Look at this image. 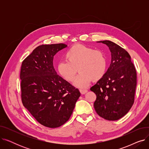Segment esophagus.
<instances>
[{
	"instance_id": "1",
	"label": "esophagus",
	"mask_w": 149,
	"mask_h": 149,
	"mask_svg": "<svg viewBox=\"0 0 149 149\" xmlns=\"http://www.w3.org/2000/svg\"><path fill=\"white\" fill-rule=\"evenodd\" d=\"M80 92H81V94H84V93H86L88 92L87 89H80Z\"/></svg>"
}]
</instances>
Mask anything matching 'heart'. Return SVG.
Returning <instances> with one entry per match:
<instances>
[{
  "label": "heart",
  "mask_w": 149,
  "mask_h": 149,
  "mask_svg": "<svg viewBox=\"0 0 149 149\" xmlns=\"http://www.w3.org/2000/svg\"><path fill=\"white\" fill-rule=\"evenodd\" d=\"M66 61H60L57 65L59 75L68 82H72L77 71L80 72L74 84L79 88H86L93 80L98 81L105 75L107 60L102 51L77 44L66 52Z\"/></svg>",
  "instance_id": "b5f03b06"
}]
</instances>
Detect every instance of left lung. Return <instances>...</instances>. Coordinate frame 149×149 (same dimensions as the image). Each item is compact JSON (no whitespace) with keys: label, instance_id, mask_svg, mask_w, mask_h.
Returning <instances> with one entry per match:
<instances>
[{"label":"left lung","instance_id":"8db88e82","mask_svg":"<svg viewBox=\"0 0 149 149\" xmlns=\"http://www.w3.org/2000/svg\"><path fill=\"white\" fill-rule=\"evenodd\" d=\"M99 42L109 47L112 60L103 78L90 89L97 96L93 106L101 118L118 120L134 104L136 71L130 56L124 48L109 40Z\"/></svg>","mask_w":149,"mask_h":149}]
</instances>
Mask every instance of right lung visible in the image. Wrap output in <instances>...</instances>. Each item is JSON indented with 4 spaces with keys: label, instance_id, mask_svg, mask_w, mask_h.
Returning <instances> with one entry per match:
<instances>
[{
    "label": "right lung",
    "instance_id": "obj_1",
    "mask_svg": "<svg viewBox=\"0 0 149 149\" xmlns=\"http://www.w3.org/2000/svg\"><path fill=\"white\" fill-rule=\"evenodd\" d=\"M64 43L37 46L22 61L20 78L23 105L38 123L56 128L67 122L80 96L77 88L57 74L54 56Z\"/></svg>",
    "mask_w": 149,
    "mask_h": 149
}]
</instances>
